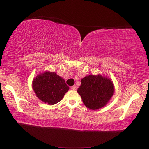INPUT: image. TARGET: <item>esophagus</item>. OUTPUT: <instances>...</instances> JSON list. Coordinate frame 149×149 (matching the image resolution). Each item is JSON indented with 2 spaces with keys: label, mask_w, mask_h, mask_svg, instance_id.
Segmentation results:
<instances>
[{
  "label": "esophagus",
  "mask_w": 149,
  "mask_h": 149,
  "mask_svg": "<svg viewBox=\"0 0 149 149\" xmlns=\"http://www.w3.org/2000/svg\"><path fill=\"white\" fill-rule=\"evenodd\" d=\"M71 89L72 90H75V89H76V87L74 86H74H72L71 87Z\"/></svg>",
  "instance_id": "esophagus-1"
}]
</instances>
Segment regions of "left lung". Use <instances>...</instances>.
I'll list each match as a JSON object with an SVG mask.
<instances>
[{
    "label": "left lung",
    "instance_id": "1",
    "mask_svg": "<svg viewBox=\"0 0 149 149\" xmlns=\"http://www.w3.org/2000/svg\"><path fill=\"white\" fill-rule=\"evenodd\" d=\"M114 90L112 80L107 75L99 74L83 78L77 93L85 107L95 110L108 104L114 95Z\"/></svg>",
    "mask_w": 149,
    "mask_h": 149
}]
</instances>
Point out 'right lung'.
<instances>
[{
    "label": "right lung",
    "mask_w": 149,
    "mask_h": 149,
    "mask_svg": "<svg viewBox=\"0 0 149 149\" xmlns=\"http://www.w3.org/2000/svg\"><path fill=\"white\" fill-rule=\"evenodd\" d=\"M32 88L36 97L49 105L60 102L70 89L62 77L48 70L33 78Z\"/></svg>",
    "instance_id": "right-lung-1"
}]
</instances>
